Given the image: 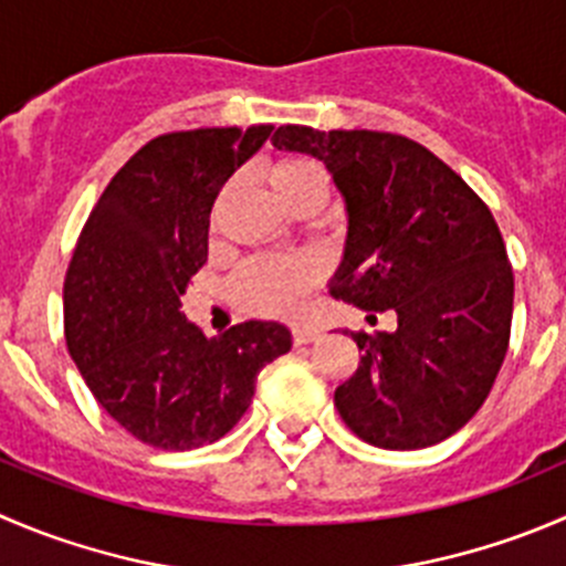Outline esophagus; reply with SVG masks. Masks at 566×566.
Returning <instances> with one entry per match:
<instances>
[{"instance_id": "1", "label": "esophagus", "mask_w": 566, "mask_h": 566, "mask_svg": "<svg viewBox=\"0 0 566 566\" xmlns=\"http://www.w3.org/2000/svg\"><path fill=\"white\" fill-rule=\"evenodd\" d=\"M315 337H317L315 328H310V326H295L293 328V343L295 345H306V343H312Z\"/></svg>"}]
</instances>
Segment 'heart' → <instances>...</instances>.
<instances>
[{"label":"heart","mask_w":566,"mask_h":566,"mask_svg":"<svg viewBox=\"0 0 566 566\" xmlns=\"http://www.w3.org/2000/svg\"><path fill=\"white\" fill-rule=\"evenodd\" d=\"M265 182L287 210H298V207L317 210L328 196L326 168L304 155H282L268 163ZM317 279H321V268L310 256L254 260L245 262L234 273L229 290L243 310L256 312V315L287 317L301 310Z\"/></svg>","instance_id":"b5f03b06"}]
</instances>
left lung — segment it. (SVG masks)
<instances>
[{
    "instance_id": "left-lung-1",
    "label": "left lung",
    "mask_w": 566,
    "mask_h": 566,
    "mask_svg": "<svg viewBox=\"0 0 566 566\" xmlns=\"http://www.w3.org/2000/svg\"><path fill=\"white\" fill-rule=\"evenodd\" d=\"M273 146L317 157L343 193L334 298L398 317L395 332L354 334L361 359L334 392L339 417L387 451L448 440L490 395L512 332L514 273L490 207L392 132L287 124Z\"/></svg>"
}]
</instances>
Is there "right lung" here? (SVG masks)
I'll list each match as a JSON object with an SVG mask.
<instances>
[{
    "mask_svg": "<svg viewBox=\"0 0 566 566\" xmlns=\"http://www.w3.org/2000/svg\"><path fill=\"white\" fill-rule=\"evenodd\" d=\"M271 124L160 135L109 179L63 287L65 343L102 409L135 440L193 451L238 426L256 376L287 354L284 323L245 321L205 337L182 312L207 262L210 212Z\"/></svg>",
    "mask_w": 566,
    "mask_h": 566,
    "instance_id": "1",
    "label": "right lung"
}]
</instances>
